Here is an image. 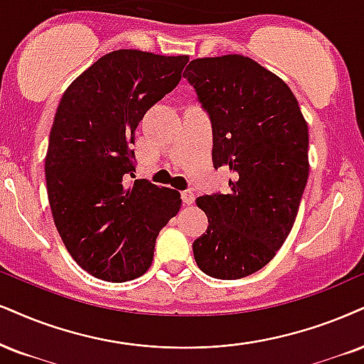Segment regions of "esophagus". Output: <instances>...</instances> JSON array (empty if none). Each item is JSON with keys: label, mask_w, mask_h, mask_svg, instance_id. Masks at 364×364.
Listing matches in <instances>:
<instances>
[{"label": "esophagus", "mask_w": 364, "mask_h": 364, "mask_svg": "<svg viewBox=\"0 0 364 364\" xmlns=\"http://www.w3.org/2000/svg\"><path fill=\"white\" fill-rule=\"evenodd\" d=\"M194 192L192 191H183L182 192V200H183V204H187V205H191V204H194Z\"/></svg>", "instance_id": "obj_1"}]
</instances>
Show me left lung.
Masks as SVG:
<instances>
[{"label": "left lung", "instance_id": "1", "mask_svg": "<svg viewBox=\"0 0 364 364\" xmlns=\"http://www.w3.org/2000/svg\"><path fill=\"white\" fill-rule=\"evenodd\" d=\"M213 121L214 167L230 194L197 197L209 219L192 245L205 275L237 280L262 270L290 235L309 177V129L297 97L253 58L191 60L183 73Z\"/></svg>", "mask_w": 364, "mask_h": 364}]
</instances>
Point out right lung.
<instances>
[{
	"instance_id": "1",
	"label": "right lung",
	"mask_w": 364,
	"mask_h": 364,
	"mask_svg": "<svg viewBox=\"0 0 364 364\" xmlns=\"http://www.w3.org/2000/svg\"><path fill=\"white\" fill-rule=\"evenodd\" d=\"M187 55L114 50L65 89L50 129L45 181L53 223L80 268L106 282L141 277L156 236L181 210L177 191L134 178V129L173 91Z\"/></svg>"
}]
</instances>
